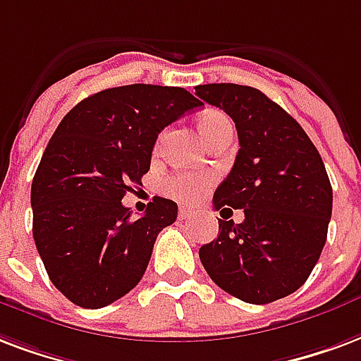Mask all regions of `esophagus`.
<instances>
[{
    "instance_id": "1",
    "label": "esophagus",
    "mask_w": 361,
    "mask_h": 361,
    "mask_svg": "<svg viewBox=\"0 0 361 361\" xmlns=\"http://www.w3.org/2000/svg\"><path fill=\"white\" fill-rule=\"evenodd\" d=\"M191 214H193V210H189V208H180L178 210V218L180 220H188V218H191Z\"/></svg>"
}]
</instances>
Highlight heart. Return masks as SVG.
I'll return each mask as SVG.
<instances>
[{
  "label": "heart",
  "mask_w": 361,
  "mask_h": 361,
  "mask_svg": "<svg viewBox=\"0 0 361 361\" xmlns=\"http://www.w3.org/2000/svg\"><path fill=\"white\" fill-rule=\"evenodd\" d=\"M199 132H201L202 140L210 143L216 140L218 135L226 132H231V120L224 113L218 111H208L199 118ZM212 178L208 173L201 172H183L168 176L166 180L162 181V191L180 202H195L201 199L202 195L207 193V189L210 188Z\"/></svg>",
  "instance_id": "1"
}]
</instances>
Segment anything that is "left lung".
<instances>
[{
	"instance_id": "1",
	"label": "left lung",
	"mask_w": 361,
	"mask_h": 361,
	"mask_svg": "<svg viewBox=\"0 0 361 361\" xmlns=\"http://www.w3.org/2000/svg\"><path fill=\"white\" fill-rule=\"evenodd\" d=\"M195 95L229 114L239 153L214 193V208H243L245 220H220L202 245L210 279L243 302L268 304L295 293L322 255L333 208L329 176L316 145L287 111L260 90L197 85Z\"/></svg>"
}]
</instances>
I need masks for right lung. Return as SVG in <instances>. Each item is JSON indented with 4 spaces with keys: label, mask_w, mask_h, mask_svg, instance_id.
Here are the masks:
<instances>
[{
    "label": "right lung",
    "mask_w": 361,
    "mask_h": 361,
    "mask_svg": "<svg viewBox=\"0 0 361 361\" xmlns=\"http://www.w3.org/2000/svg\"><path fill=\"white\" fill-rule=\"evenodd\" d=\"M201 105L183 87L132 84L93 93L61 120L32 181V233L71 302L103 308L141 281L178 204L154 197L133 220L122 197L149 172L159 133Z\"/></svg>",
    "instance_id": "add662e5"
}]
</instances>
